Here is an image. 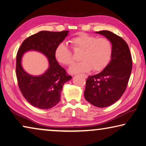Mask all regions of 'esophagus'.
I'll return each mask as SVG.
<instances>
[{"label": "esophagus", "mask_w": 146, "mask_h": 146, "mask_svg": "<svg viewBox=\"0 0 146 146\" xmlns=\"http://www.w3.org/2000/svg\"><path fill=\"white\" fill-rule=\"evenodd\" d=\"M82 76H83L85 78H87V76L86 75V74H82Z\"/></svg>", "instance_id": "esophagus-1"}]
</instances>
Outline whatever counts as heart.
<instances>
[{
	"label": "heart",
	"instance_id": "1",
	"mask_svg": "<svg viewBox=\"0 0 146 146\" xmlns=\"http://www.w3.org/2000/svg\"><path fill=\"white\" fill-rule=\"evenodd\" d=\"M74 50L80 52L82 61L74 64L70 68L72 73L88 72L92 69L95 72L102 71L111 61L113 45L106 37H98L82 33L70 40ZM56 60L63 65L73 63L74 57L70 49L64 43H60L55 50Z\"/></svg>",
	"mask_w": 146,
	"mask_h": 146
}]
</instances>
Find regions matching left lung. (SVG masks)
<instances>
[{
	"mask_svg": "<svg viewBox=\"0 0 146 146\" xmlns=\"http://www.w3.org/2000/svg\"><path fill=\"white\" fill-rule=\"evenodd\" d=\"M97 33L111 40L113 55L102 72L88 77L84 96L94 106L106 107L118 101L125 92L132 70V57L128 44L121 37L107 30Z\"/></svg>",
	"mask_w": 146,
	"mask_h": 146,
	"instance_id": "1",
	"label": "left lung"
}]
</instances>
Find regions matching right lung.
<instances>
[{
	"label": "right lung",
	"mask_w": 146,
	"mask_h": 146,
	"mask_svg": "<svg viewBox=\"0 0 146 146\" xmlns=\"http://www.w3.org/2000/svg\"><path fill=\"white\" fill-rule=\"evenodd\" d=\"M68 31H41L24 40L17 54L16 76L18 85L25 98L35 107L48 109L60 101L64 83L72 78L55 57V50L66 37ZM28 50H37L49 59V68L43 75L33 76L26 73L21 66V57Z\"/></svg>",
	"instance_id": "obj_1"
}]
</instances>
